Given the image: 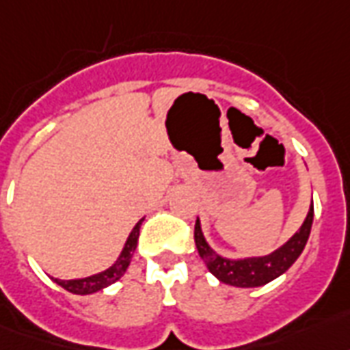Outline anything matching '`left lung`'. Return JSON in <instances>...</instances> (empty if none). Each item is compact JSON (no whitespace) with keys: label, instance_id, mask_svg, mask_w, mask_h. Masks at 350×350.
Segmentation results:
<instances>
[{"label":"left lung","instance_id":"1","mask_svg":"<svg viewBox=\"0 0 350 350\" xmlns=\"http://www.w3.org/2000/svg\"><path fill=\"white\" fill-rule=\"evenodd\" d=\"M311 224H313V205L308 211L306 220L297 233L291 237L289 241L282 244L280 248L274 250L272 254L259 257H241V259H229L220 254H216L211 244L206 242L203 229H201L200 218L196 220V246L200 252L201 259L205 261L206 269L211 274L218 278L221 283H228L233 287H261L267 285L283 272L293 267L300 254L304 252L306 242L310 239Z\"/></svg>","mask_w":350,"mask_h":350}]
</instances>
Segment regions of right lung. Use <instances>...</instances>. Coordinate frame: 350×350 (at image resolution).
Listing matches in <instances>:
<instances>
[{"instance_id":"add662e5","label":"right lung","mask_w":350,"mask_h":350,"mask_svg":"<svg viewBox=\"0 0 350 350\" xmlns=\"http://www.w3.org/2000/svg\"><path fill=\"white\" fill-rule=\"evenodd\" d=\"M142 221H144V218L137 221L134 229L130 231L129 239H126L124 246H122V252L119 254L117 261L111 267L102 270L98 274H93V276L78 278V280H57V278H53V282L61 285L63 289H67L68 293H74V295H93V293L106 289L111 283H116L126 272V269H129L130 259L134 256V250L137 246V237H139Z\"/></svg>"}]
</instances>
